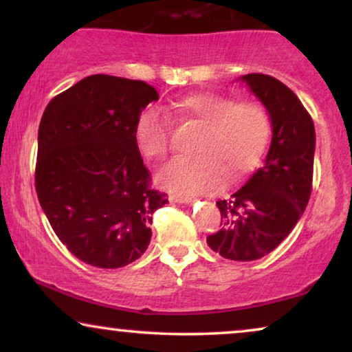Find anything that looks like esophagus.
Wrapping results in <instances>:
<instances>
[{
	"mask_svg": "<svg viewBox=\"0 0 352 352\" xmlns=\"http://www.w3.org/2000/svg\"><path fill=\"white\" fill-rule=\"evenodd\" d=\"M170 200H171V201H177V204H190V201L195 200V197L175 194V195H170Z\"/></svg>",
	"mask_w": 352,
	"mask_h": 352,
	"instance_id": "esophagus-1",
	"label": "esophagus"
}]
</instances>
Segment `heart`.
<instances>
[{
  "mask_svg": "<svg viewBox=\"0 0 352 352\" xmlns=\"http://www.w3.org/2000/svg\"><path fill=\"white\" fill-rule=\"evenodd\" d=\"M177 107L205 129L195 147L200 155L176 157L160 171L163 187L184 195L214 192L224 186L228 175L240 177L261 162L271 138V120L259 102L195 93L182 98ZM134 136L142 155L162 160L171 147L170 115L157 105L146 109L139 115Z\"/></svg>",
  "mask_w": 352,
  "mask_h": 352,
  "instance_id": "1",
  "label": "heart"
}]
</instances>
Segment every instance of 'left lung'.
I'll use <instances>...</instances> for the list:
<instances>
[{
  "mask_svg": "<svg viewBox=\"0 0 352 352\" xmlns=\"http://www.w3.org/2000/svg\"><path fill=\"white\" fill-rule=\"evenodd\" d=\"M267 109L272 142L263 166L228 200H218L221 229L206 237L213 252L232 261L266 256L292 232L312 192L316 131L293 91L263 74L242 76Z\"/></svg>",
  "mask_w": 352,
  "mask_h": 352,
  "instance_id": "obj_1",
  "label": "left lung"
}]
</instances>
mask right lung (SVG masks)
I'll return each instance as SVG.
<instances>
[{
	"instance_id": "obj_1",
	"label": "right lung",
	"mask_w": 352,
	"mask_h": 352,
	"mask_svg": "<svg viewBox=\"0 0 352 352\" xmlns=\"http://www.w3.org/2000/svg\"><path fill=\"white\" fill-rule=\"evenodd\" d=\"M158 99L146 81L91 75L46 105L38 129L35 189L52 230L91 266L136 261L166 194L136 144V122Z\"/></svg>"
}]
</instances>
